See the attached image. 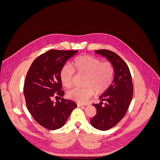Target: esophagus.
Masks as SVG:
<instances>
[{
    "mask_svg": "<svg viewBox=\"0 0 160 160\" xmlns=\"http://www.w3.org/2000/svg\"><path fill=\"white\" fill-rule=\"evenodd\" d=\"M78 105V106H85V105H89V103H78L77 104Z\"/></svg>",
    "mask_w": 160,
    "mask_h": 160,
    "instance_id": "1",
    "label": "esophagus"
}]
</instances>
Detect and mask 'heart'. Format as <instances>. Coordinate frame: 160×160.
<instances>
[{
    "label": "heart",
    "instance_id": "heart-1",
    "mask_svg": "<svg viewBox=\"0 0 160 160\" xmlns=\"http://www.w3.org/2000/svg\"><path fill=\"white\" fill-rule=\"evenodd\" d=\"M72 68L65 65L60 71V78L66 88L73 85L75 72L79 75H85L83 88H75L67 93L71 99L78 103H83L95 94L103 93L111 86L115 74V69L110 62H102L99 58L90 55H80L72 61Z\"/></svg>",
    "mask_w": 160,
    "mask_h": 160
}]
</instances>
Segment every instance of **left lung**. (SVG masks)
Wrapping results in <instances>:
<instances>
[{"label":"left lung","mask_w":160,"mask_h":160,"mask_svg":"<svg viewBox=\"0 0 160 160\" xmlns=\"http://www.w3.org/2000/svg\"><path fill=\"white\" fill-rule=\"evenodd\" d=\"M95 52L107 58L115 69L112 84L99 98L101 102L93 104L97 113L90 121L95 128L105 131L115 126L126 114L132 99L133 86L129 67L118 55L107 49Z\"/></svg>","instance_id":"obj_1"}]
</instances>
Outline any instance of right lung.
<instances>
[{
  "label": "right lung",
  "instance_id": "right-lung-1",
  "mask_svg": "<svg viewBox=\"0 0 160 160\" xmlns=\"http://www.w3.org/2000/svg\"><path fill=\"white\" fill-rule=\"evenodd\" d=\"M78 51L51 49L38 56L32 62L26 76L24 95L27 108L32 118L41 126L49 130L63 126L75 102L62 98L55 103L52 98L62 97L60 71L65 62Z\"/></svg>",
  "mask_w": 160,
  "mask_h": 160
}]
</instances>
